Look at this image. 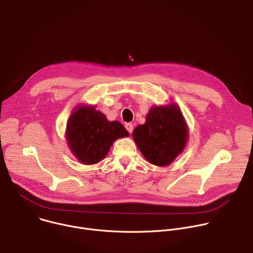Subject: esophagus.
Here are the masks:
<instances>
[{
    "mask_svg": "<svg viewBox=\"0 0 253 253\" xmlns=\"http://www.w3.org/2000/svg\"><path fill=\"white\" fill-rule=\"evenodd\" d=\"M125 128L127 129V131L131 134L132 133V131H133V124H131V123H127L126 125H125Z\"/></svg>",
    "mask_w": 253,
    "mask_h": 253,
    "instance_id": "34e87169",
    "label": "esophagus"
}]
</instances>
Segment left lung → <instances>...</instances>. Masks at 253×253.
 <instances>
[{
    "label": "left lung",
    "mask_w": 253,
    "mask_h": 253,
    "mask_svg": "<svg viewBox=\"0 0 253 253\" xmlns=\"http://www.w3.org/2000/svg\"><path fill=\"white\" fill-rule=\"evenodd\" d=\"M188 128L176 104L152 107L146 122L133 131V139L145 159L157 166L175 160L186 145Z\"/></svg>",
    "instance_id": "obj_1"
}]
</instances>
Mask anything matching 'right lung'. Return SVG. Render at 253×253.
Listing matches in <instances>:
<instances>
[{
    "label": "right lung",
    "mask_w": 253,
    "mask_h": 253,
    "mask_svg": "<svg viewBox=\"0 0 253 253\" xmlns=\"http://www.w3.org/2000/svg\"><path fill=\"white\" fill-rule=\"evenodd\" d=\"M128 136V131L120 122L108 121L93 106L82 105L75 108L67 123L68 146L85 165L100 162L115 140Z\"/></svg>",
    "instance_id": "obj_1"
}]
</instances>
